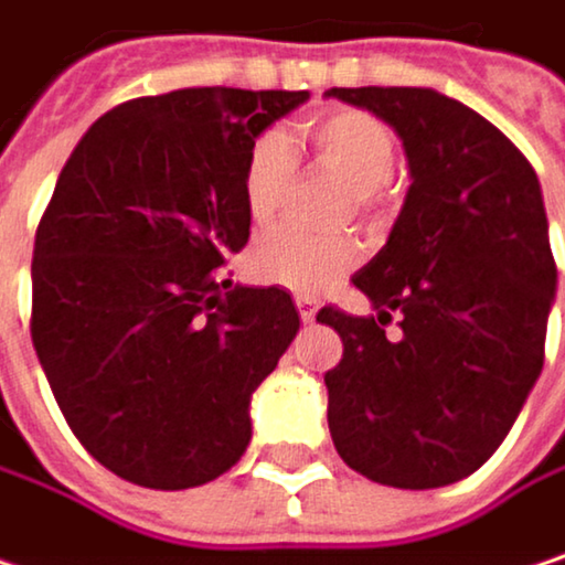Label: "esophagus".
<instances>
[{
    "mask_svg": "<svg viewBox=\"0 0 565 565\" xmlns=\"http://www.w3.org/2000/svg\"><path fill=\"white\" fill-rule=\"evenodd\" d=\"M296 309H299L302 322H312L316 319V299L312 296H296Z\"/></svg>",
    "mask_w": 565,
    "mask_h": 565,
    "instance_id": "obj_1",
    "label": "esophagus"
}]
</instances>
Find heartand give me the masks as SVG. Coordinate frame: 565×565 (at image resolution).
<instances>
[{"instance_id":"b5f03b06","label":"heart","mask_w":565,"mask_h":565,"mask_svg":"<svg viewBox=\"0 0 565 565\" xmlns=\"http://www.w3.org/2000/svg\"><path fill=\"white\" fill-rule=\"evenodd\" d=\"M299 141L309 143L316 160L352 183L355 210L379 213L388 180L398 167V141L392 128L355 108H335L309 118L299 128ZM296 177V153L276 131L249 143L239 170V200L253 223H273L289 196ZM359 263V243L352 236L316 239L299 230H269L249 249V273L266 286L292 292H319Z\"/></svg>"}]
</instances>
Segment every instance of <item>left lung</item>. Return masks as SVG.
<instances>
[{"label":"left lung","mask_w":565,"mask_h":565,"mask_svg":"<svg viewBox=\"0 0 565 565\" xmlns=\"http://www.w3.org/2000/svg\"><path fill=\"white\" fill-rule=\"evenodd\" d=\"M329 95L388 121L415 177L385 249L352 279L379 319L335 306L316 316L342 339L326 372L329 430L375 483L444 487L490 460L543 372L556 263L540 180L516 143L447 95Z\"/></svg>","instance_id":"left-lung-1"}]
</instances>
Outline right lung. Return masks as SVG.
I'll return each mask as SVG.
<instances>
[{
	"mask_svg": "<svg viewBox=\"0 0 565 565\" xmlns=\"http://www.w3.org/2000/svg\"><path fill=\"white\" fill-rule=\"evenodd\" d=\"M309 92L177 88L102 115L35 230L32 345L85 450L186 490L249 444V398L299 332L286 289L233 286L249 143Z\"/></svg>",
	"mask_w": 565,
	"mask_h": 565,
	"instance_id": "add662e5",
	"label": "right lung"
}]
</instances>
